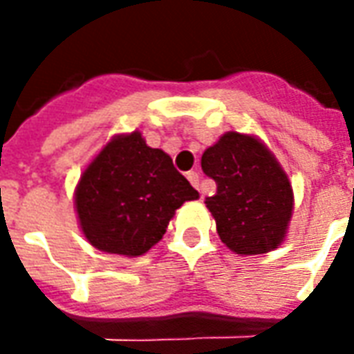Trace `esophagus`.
<instances>
[{
    "mask_svg": "<svg viewBox=\"0 0 354 354\" xmlns=\"http://www.w3.org/2000/svg\"><path fill=\"white\" fill-rule=\"evenodd\" d=\"M187 180L192 182L193 187H197V189H199V185H201L199 172H195V170H192V172H187Z\"/></svg>",
    "mask_w": 354,
    "mask_h": 354,
    "instance_id": "34e87169",
    "label": "esophagus"
}]
</instances>
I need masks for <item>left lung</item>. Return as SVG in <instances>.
Here are the masks:
<instances>
[{"mask_svg":"<svg viewBox=\"0 0 354 354\" xmlns=\"http://www.w3.org/2000/svg\"><path fill=\"white\" fill-rule=\"evenodd\" d=\"M203 172L216 182L207 197L222 243L243 256L266 254L286 235L294 193L274 155L260 140L225 132L201 159Z\"/></svg>","mask_w":354,"mask_h":354,"instance_id":"obj_1","label":"left lung"}]
</instances>
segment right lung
I'll list each match as a JSON object with an SVG mask.
<instances>
[{
	"mask_svg": "<svg viewBox=\"0 0 354 354\" xmlns=\"http://www.w3.org/2000/svg\"><path fill=\"white\" fill-rule=\"evenodd\" d=\"M199 199L162 149L140 132L115 136L87 167L75 189L81 230L102 252L142 256L157 245L174 210Z\"/></svg>",
	"mask_w": 354,
	"mask_h": 354,
	"instance_id": "add662e5",
	"label": "right lung"
}]
</instances>
